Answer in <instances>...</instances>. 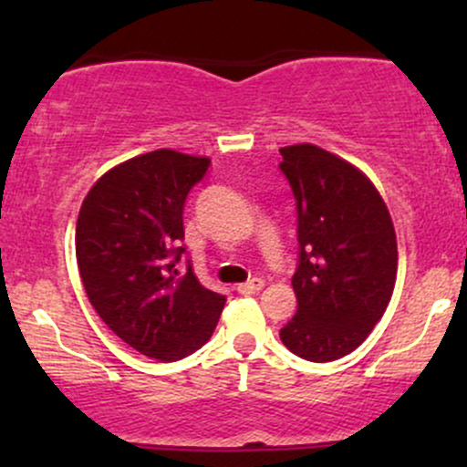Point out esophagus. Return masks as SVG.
<instances>
[{"instance_id": "obj_1", "label": "esophagus", "mask_w": 467, "mask_h": 467, "mask_svg": "<svg viewBox=\"0 0 467 467\" xmlns=\"http://www.w3.org/2000/svg\"><path fill=\"white\" fill-rule=\"evenodd\" d=\"M264 289V281L261 278H252V281L244 283V285H237V292L244 294V296H252V294H259Z\"/></svg>"}]
</instances>
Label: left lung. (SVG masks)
<instances>
[{"instance_id":"1","label":"left lung","mask_w":467,"mask_h":467,"mask_svg":"<svg viewBox=\"0 0 467 467\" xmlns=\"http://www.w3.org/2000/svg\"><path fill=\"white\" fill-rule=\"evenodd\" d=\"M281 155L298 222V309L281 340L298 358L331 362L360 347L387 312L398 239L387 203L362 171L307 142Z\"/></svg>"}]
</instances>
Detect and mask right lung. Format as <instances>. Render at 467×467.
<instances>
[{"label":"right lung","instance_id":"right-lung-1","mask_svg":"<svg viewBox=\"0 0 467 467\" xmlns=\"http://www.w3.org/2000/svg\"><path fill=\"white\" fill-rule=\"evenodd\" d=\"M211 160L171 149L114 166L88 192L77 264L96 314L142 356L175 362L211 340L226 298L197 281L184 254L186 197Z\"/></svg>","mask_w":467,"mask_h":467}]
</instances>
